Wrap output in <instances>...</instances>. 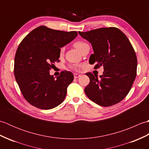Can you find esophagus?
Listing matches in <instances>:
<instances>
[{
	"instance_id": "esophagus-1",
	"label": "esophagus",
	"mask_w": 149,
	"mask_h": 149,
	"mask_svg": "<svg viewBox=\"0 0 149 149\" xmlns=\"http://www.w3.org/2000/svg\"><path fill=\"white\" fill-rule=\"evenodd\" d=\"M74 76L75 79H77L78 77H79L81 76L80 74H74Z\"/></svg>"
}]
</instances>
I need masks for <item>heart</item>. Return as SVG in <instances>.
<instances>
[{"label": "heart", "mask_w": 149, "mask_h": 149, "mask_svg": "<svg viewBox=\"0 0 149 149\" xmlns=\"http://www.w3.org/2000/svg\"><path fill=\"white\" fill-rule=\"evenodd\" d=\"M74 46L79 51L82 52L83 50L86 48L87 47H89V45L86 42H83V41H77V42H74ZM65 49L64 47H62V48L60 49L59 50V55L60 56H62L64 54ZM70 68L74 70H78L79 69V65H72L70 66Z\"/></svg>", "instance_id": "1"}]
</instances>
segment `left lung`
Masks as SVG:
<instances>
[{
  "mask_svg": "<svg viewBox=\"0 0 149 149\" xmlns=\"http://www.w3.org/2000/svg\"><path fill=\"white\" fill-rule=\"evenodd\" d=\"M79 34L91 43L94 53L90 64L95 68L104 66L100 79L90 72L89 84L85 88L87 97L98 105L108 107L127 96L136 76L137 58L131 42L116 27H102Z\"/></svg>",
  "mask_w": 149,
  "mask_h": 149,
  "instance_id": "left-lung-1",
  "label": "left lung"
}]
</instances>
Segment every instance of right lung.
<instances>
[{
	"label": "right lung",
	"mask_w": 149,
	"mask_h": 149,
	"mask_svg": "<svg viewBox=\"0 0 149 149\" xmlns=\"http://www.w3.org/2000/svg\"><path fill=\"white\" fill-rule=\"evenodd\" d=\"M76 31L65 32L40 26L24 38L15 57L14 74L21 92L28 102L42 109L59 105L74 80L71 72L62 71L56 79L49 74L59 50L77 36Z\"/></svg>",
	"instance_id": "1"
}]
</instances>
